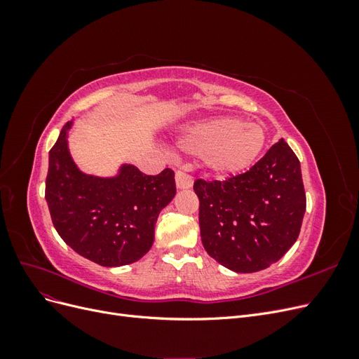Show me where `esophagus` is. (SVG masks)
Listing matches in <instances>:
<instances>
[{"mask_svg": "<svg viewBox=\"0 0 359 359\" xmlns=\"http://www.w3.org/2000/svg\"><path fill=\"white\" fill-rule=\"evenodd\" d=\"M175 182L178 189H190L193 186V178L184 170H177L175 173Z\"/></svg>", "mask_w": 359, "mask_h": 359, "instance_id": "obj_1", "label": "esophagus"}]
</instances>
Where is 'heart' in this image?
I'll list each match as a JSON object with an SVG mask.
<instances>
[{"instance_id": "b5f03b06", "label": "heart", "mask_w": 359, "mask_h": 359, "mask_svg": "<svg viewBox=\"0 0 359 359\" xmlns=\"http://www.w3.org/2000/svg\"><path fill=\"white\" fill-rule=\"evenodd\" d=\"M265 139L262 126L243 124L236 118H215L189 128L181 147L202 156L205 166L217 175H232L253 165Z\"/></svg>"}]
</instances>
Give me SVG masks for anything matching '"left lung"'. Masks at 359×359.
<instances>
[{"mask_svg": "<svg viewBox=\"0 0 359 359\" xmlns=\"http://www.w3.org/2000/svg\"><path fill=\"white\" fill-rule=\"evenodd\" d=\"M202 244L235 273L276 264L295 244L306 212L299 160L283 139L255 166L226 181L198 178Z\"/></svg>", "mask_w": 359, "mask_h": 359, "instance_id": "1", "label": "left lung"}]
</instances>
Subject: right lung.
I'll return each instance as SVG.
<instances>
[{
  "instance_id": "1",
  "label": "right lung",
  "mask_w": 359,
  "mask_h": 359,
  "mask_svg": "<svg viewBox=\"0 0 359 359\" xmlns=\"http://www.w3.org/2000/svg\"><path fill=\"white\" fill-rule=\"evenodd\" d=\"M62 127L49 151L45 198L53 226L76 253L102 266H121L144 257L154 241L160 211L177 193L166 168L145 175L124 165L115 178L85 175L73 163Z\"/></svg>"
}]
</instances>
